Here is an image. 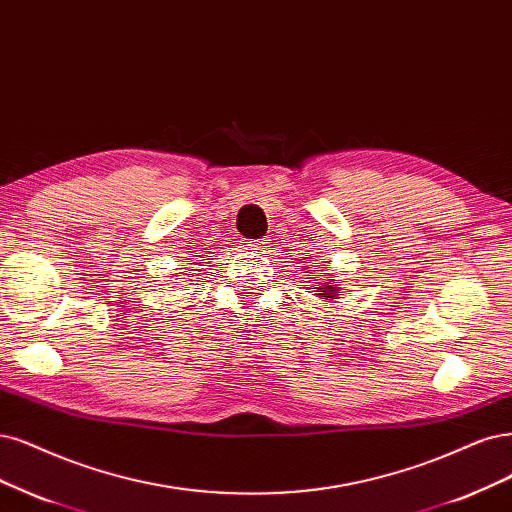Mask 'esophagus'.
<instances>
[{
    "mask_svg": "<svg viewBox=\"0 0 512 512\" xmlns=\"http://www.w3.org/2000/svg\"><path fill=\"white\" fill-rule=\"evenodd\" d=\"M245 250L250 252H256V254H262L264 250H267V241H241Z\"/></svg>",
    "mask_w": 512,
    "mask_h": 512,
    "instance_id": "obj_1",
    "label": "esophagus"
}]
</instances>
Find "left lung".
<instances>
[{
    "mask_svg": "<svg viewBox=\"0 0 512 512\" xmlns=\"http://www.w3.org/2000/svg\"><path fill=\"white\" fill-rule=\"evenodd\" d=\"M317 284H320V281H317ZM311 290H315V288H311ZM337 290H339V288L332 286L330 281H324V284H320V288H317L315 292H320V296H324L326 301H330L332 296H337Z\"/></svg>",
    "mask_w": 512,
    "mask_h": 512,
    "instance_id": "1",
    "label": "left lung"
}]
</instances>
